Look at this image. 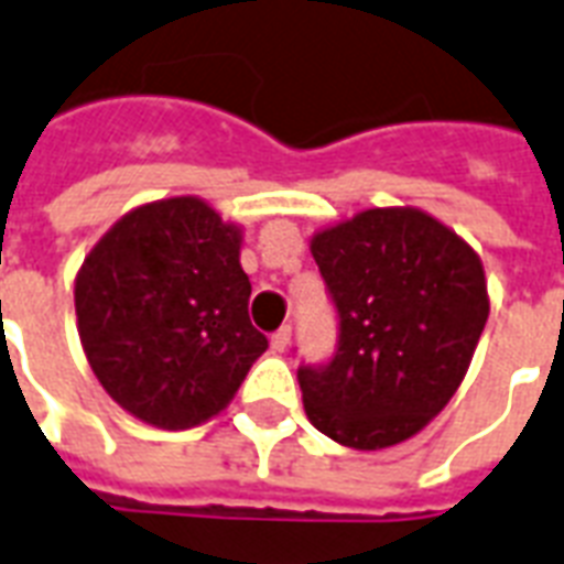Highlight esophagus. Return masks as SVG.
<instances>
[{
	"mask_svg": "<svg viewBox=\"0 0 564 564\" xmlns=\"http://www.w3.org/2000/svg\"><path fill=\"white\" fill-rule=\"evenodd\" d=\"M288 345H291V327H288V324H285V327H279L276 333L270 336V347L282 354V350H288Z\"/></svg>",
	"mask_w": 564,
	"mask_h": 564,
	"instance_id": "1",
	"label": "esophagus"
}]
</instances>
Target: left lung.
Listing matches in <instances>:
<instances>
[{
    "label": "left lung",
    "mask_w": 564,
    "mask_h": 564,
    "mask_svg": "<svg viewBox=\"0 0 564 564\" xmlns=\"http://www.w3.org/2000/svg\"><path fill=\"white\" fill-rule=\"evenodd\" d=\"M338 350L300 368L308 422L347 448L404 443L458 392L488 324L481 258L419 207H371L312 235Z\"/></svg>",
    "instance_id": "left-lung-1"
}]
</instances>
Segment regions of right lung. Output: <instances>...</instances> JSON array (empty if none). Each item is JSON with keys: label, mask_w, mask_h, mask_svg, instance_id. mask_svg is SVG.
<instances>
[{"label": "right lung", "mask_w": 564, "mask_h": 564, "mask_svg": "<svg viewBox=\"0 0 564 564\" xmlns=\"http://www.w3.org/2000/svg\"><path fill=\"white\" fill-rule=\"evenodd\" d=\"M243 228L205 198L127 210L74 282L79 341L100 387L130 416L196 427L231 404L267 338L249 321Z\"/></svg>", "instance_id": "right-lung-1"}]
</instances>
